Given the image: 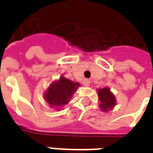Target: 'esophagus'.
Wrapping results in <instances>:
<instances>
[{
  "mask_svg": "<svg viewBox=\"0 0 153 153\" xmlns=\"http://www.w3.org/2000/svg\"><path fill=\"white\" fill-rule=\"evenodd\" d=\"M91 84V82L88 80V79H85L84 81H83V85L85 86V87H89Z\"/></svg>",
  "mask_w": 153,
  "mask_h": 153,
  "instance_id": "esophagus-1",
  "label": "esophagus"
}]
</instances>
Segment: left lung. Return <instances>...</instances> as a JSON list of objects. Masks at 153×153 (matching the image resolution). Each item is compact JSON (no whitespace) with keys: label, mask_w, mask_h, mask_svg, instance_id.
Returning a JSON list of instances; mask_svg holds the SVG:
<instances>
[{"label":"left lung","mask_w":153,"mask_h":153,"mask_svg":"<svg viewBox=\"0 0 153 153\" xmlns=\"http://www.w3.org/2000/svg\"><path fill=\"white\" fill-rule=\"evenodd\" d=\"M97 94L99 97V107L101 111L107 112L111 110L117 105V100L115 95L111 91L109 87L99 88L97 89Z\"/></svg>","instance_id":"left-lung-1"}]
</instances>
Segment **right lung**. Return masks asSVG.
I'll list each match as a JSON object with an SVG mask.
<instances>
[{"mask_svg": "<svg viewBox=\"0 0 153 153\" xmlns=\"http://www.w3.org/2000/svg\"><path fill=\"white\" fill-rule=\"evenodd\" d=\"M81 84L74 82L69 79L61 76L58 80H56L47 87L44 92V99L51 108L57 111L70 102L72 96Z\"/></svg>", "mask_w": 153, "mask_h": 153, "instance_id": "obj_1", "label": "right lung"}]
</instances>
